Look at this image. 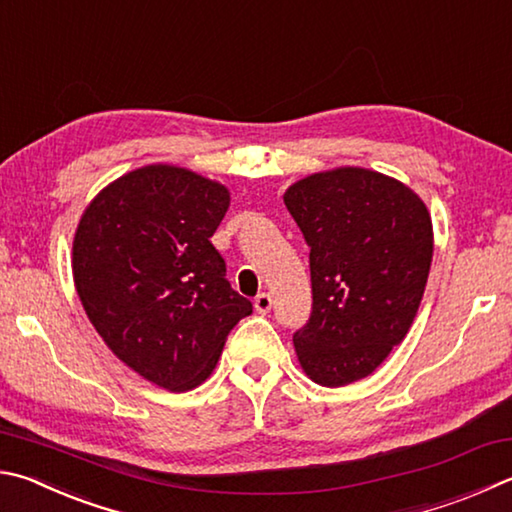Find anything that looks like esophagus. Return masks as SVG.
<instances>
[{
  "instance_id": "34e87169",
  "label": "esophagus",
  "mask_w": 512,
  "mask_h": 512,
  "mask_svg": "<svg viewBox=\"0 0 512 512\" xmlns=\"http://www.w3.org/2000/svg\"><path fill=\"white\" fill-rule=\"evenodd\" d=\"M271 306H273V297L268 295V293H259V295L255 297V311H257V313L266 315L268 311H271Z\"/></svg>"
}]
</instances>
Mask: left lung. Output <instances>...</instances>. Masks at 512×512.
Returning a JSON list of instances; mask_svg holds the SVG:
<instances>
[{"label": "left lung", "instance_id": "1", "mask_svg": "<svg viewBox=\"0 0 512 512\" xmlns=\"http://www.w3.org/2000/svg\"><path fill=\"white\" fill-rule=\"evenodd\" d=\"M309 246L311 315L293 333L306 376L342 387L369 376L401 345L432 264L425 203L385 174L340 167L286 190Z\"/></svg>", "mask_w": 512, "mask_h": 512}]
</instances>
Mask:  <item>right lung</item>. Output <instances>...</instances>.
Segmentation results:
<instances>
[{
	"instance_id": "obj_1",
	"label": "right lung",
	"mask_w": 512,
	"mask_h": 512,
	"mask_svg": "<svg viewBox=\"0 0 512 512\" xmlns=\"http://www.w3.org/2000/svg\"><path fill=\"white\" fill-rule=\"evenodd\" d=\"M230 194L190 170L147 165L89 203L73 239V282L105 345L150 383L188 392L253 313L212 246Z\"/></svg>"
}]
</instances>
